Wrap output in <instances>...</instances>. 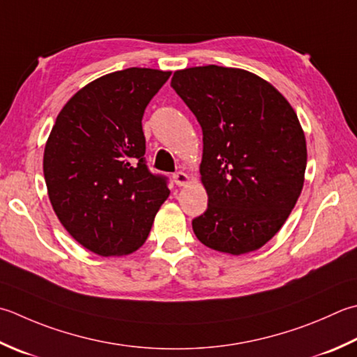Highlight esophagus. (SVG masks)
Segmentation results:
<instances>
[{
    "mask_svg": "<svg viewBox=\"0 0 357 357\" xmlns=\"http://www.w3.org/2000/svg\"><path fill=\"white\" fill-rule=\"evenodd\" d=\"M188 174L187 173H184V172H176V173H173V181H174V184H176L178 187H183V185H185L187 183H188Z\"/></svg>",
    "mask_w": 357,
    "mask_h": 357,
    "instance_id": "1",
    "label": "esophagus"
}]
</instances>
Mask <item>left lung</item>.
Segmentation results:
<instances>
[{
  "label": "left lung",
  "instance_id": "1",
  "mask_svg": "<svg viewBox=\"0 0 357 357\" xmlns=\"http://www.w3.org/2000/svg\"><path fill=\"white\" fill-rule=\"evenodd\" d=\"M172 88L202 128L201 181L207 211L192 221L213 250L241 255L264 246L303 188L306 141L278 91L244 69L216 65L176 71Z\"/></svg>",
  "mask_w": 357,
  "mask_h": 357
}]
</instances>
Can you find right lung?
<instances>
[{"instance_id":"1","label":"right lung","mask_w":357,"mask_h":357,"mask_svg":"<svg viewBox=\"0 0 357 357\" xmlns=\"http://www.w3.org/2000/svg\"><path fill=\"white\" fill-rule=\"evenodd\" d=\"M172 73L128 68L88 83L57 116L43 172L55 215L83 248L127 255L145 243L169 198L145 162L142 117Z\"/></svg>"}]
</instances>
